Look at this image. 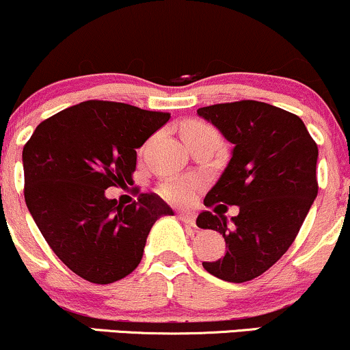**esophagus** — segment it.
Masks as SVG:
<instances>
[{"mask_svg": "<svg viewBox=\"0 0 350 350\" xmlns=\"http://www.w3.org/2000/svg\"><path fill=\"white\" fill-rule=\"evenodd\" d=\"M178 217H179L180 220H183L184 224H187V226H194V222H196V215L192 214V212L179 211V212H178Z\"/></svg>", "mask_w": 350, "mask_h": 350, "instance_id": "34e87169", "label": "esophagus"}]
</instances>
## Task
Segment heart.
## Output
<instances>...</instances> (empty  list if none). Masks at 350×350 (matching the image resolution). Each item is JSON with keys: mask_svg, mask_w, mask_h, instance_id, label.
I'll use <instances>...</instances> for the list:
<instances>
[{"mask_svg": "<svg viewBox=\"0 0 350 350\" xmlns=\"http://www.w3.org/2000/svg\"><path fill=\"white\" fill-rule=\"evenodd\" d=\"M199 136H217V133L212 130L211 126L204 123H189L184 126L183 130V138H199ZM196 189V183L192 179L187 178H178L171 179L167 183H164L161 186V194L166 199L176 200V202H184L192 196Z\"/></svg>", "mask_w": 350, "mask_h": 350, "instance_id": "heart-1", "label": "heart"}]
</instances>
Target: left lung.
<instances>
[{"label":"left lung","mask_w":350,"mask_h":350,"mask_svg":"<svg viewBox=\"0 0 350 350\" xmlns=\"http://www.w3.org/2000/svg\"><path fill=\"white\" fill-rule=\"evenodd\" d=\"M198 115L234 144L204 204L239 206L230 220L220 212L199 214L198 227L219 232L227 247L226 255L202 267L243 283L273 267L295 242L317 196V144L299 116L270 103H217Z\"/></svg>","instance_id":"1"}]
</instances>
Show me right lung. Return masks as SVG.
Masks as SVG:
<instances>
[{
  "label": "right lung",
  "mask_w": 350,
  "mask_h": 350,
  "mask_svg": "<svg viewBox=\"0 0 350 350\" xmlns=\"http://www.w3.org/2000/svg\"><path fill=\"white\" fill-rule=\"evenodd\" d=\"M170 118L88 100L39 123L24 146L26 206L52 252L83 280L108 284L130 275L156 220L174 215L156 194L130 206L105 194L133 184L136 150Z\"/></svg>",
  "instance_id": "add662e5"
}]
</instances>
